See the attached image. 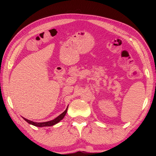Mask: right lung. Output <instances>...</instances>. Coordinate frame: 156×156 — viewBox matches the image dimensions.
Listing matches in <instances>:
<instances>
[{"label": "right lung", "mask_w": 156, "mask_h": 156, "mask_svg": "<svg viewBox=\"0 0 156 156\" xmlns=\"http://www.w3.org/2000/svg\"><path fill=\"white\" fill-rule=\"evenodd\" d=\"M67 108H68V107H67V109H66L65 112L62 113L60 115H59L57 118H56L55 119L52 120L51 121H48V122H33V121H31L30 120L26 119V118H23V119H24L26 122H27L29 124H30V125H32L36 126H38V127H42V126H51L56 125V124H57V123H58L60 120L63 119V118L65 117L66 113H67Z\"/></svg>", "instance_id": "add662e5"}]
</instances>
